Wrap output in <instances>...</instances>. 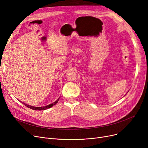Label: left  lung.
<instances>
[{
  "label": "left lung",
  "mask_w": 148,
  "mask_h": 148,
  "mask_svg": "<svg viewBox=\"0 0 148 148\" xmlns=\"http://www.w3.org/2000/svg\"><path fill=\"white\" fill-rule=\"evenodd\" d=\"M126 94H125V95H126Z\"/></svg>",
  "instance_id": "8db88e82"
}]
</instances>
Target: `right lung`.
Masks as SVG:
<instances>
[{
	"label": "right lung",
	"mask_w": 148,
	"mask_h": 148,
	"mask_svg": "<svg viewBox=\"0 0 148 148\" xmlns=\"http://www.w3.org/2000/svg\"><path fill=\"white\" fill-rule=\"evenodd\" d=\"M59 99H60V97H59L55 102L50 104V105H47V106H43V107H34V106H30V105H27V104H25V103H23V104H24V105L25 106H27V108H30V109H33V110H46V109H49V108H51L52 106H53L54 105H55L56 104H57V103H58V100H59Z\"/></svg>",
	"instance_id": "right-lung-1"
}]
</instances>
